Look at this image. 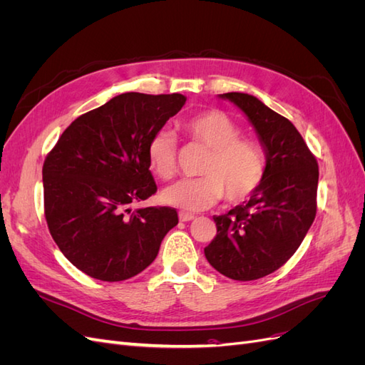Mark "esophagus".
I'll return each instance as SVG.
<instances>
[{"label":"esophagus","instance_id":"1","mask_svg":"<svg viewBox=\"0 0 365 365\" xmlns=\"http://www.w3.org/2000/svg\"><path fill=\"white\" fill-rule=\"evenodd\" d=\"M195 215L187 213V212H180V220L181 222H189V220H193Z\"/></svg>","mask_w":365,"mask_h":365}]
</instances>
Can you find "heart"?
Returning <instances> with one entry per match:
<instances>
[{
  "instance_id": "b5f03b06",
  "label": "heart",
  "mask_w": 365,
  "mask_h": 365,
  "mask_svg": "<svg viewBox=\"0 0 365 365\" xmlns=\"http://www.w3.org/2000/svg\"><path fill=\"white\" fill-rule=\"evenodd\" d=\"M182 130L192 143L208 150L200 178L181 180L163 192L172 207L201 212L227 197L230 202L245 201L262 185L268 160L264 146L256 138L242 137L244 129L219 109L185 120ZM152 172L170 180L178 169L176 140L169 130H158L148 145Z\"/></svg>"
}]
</instances>
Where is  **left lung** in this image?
<instances>
[{"label":"left lung","mask_w":365,"mask_h":365,"mask_svg":"<svg viewBox=\"0 0 365 365\" xmlns=\"http://www.w3.org/2000/svg\"><path fill=\"white\" fill-rule=\"evenodd\" d=\"M247 115L267 150L264 180L244 204L213 216L217 233L204 248L225 277L250 282L288 262L317 215L318 163L288 118L245 93L219 94Z\"/></svg>","instance_id":"left-lung-1"}]
</instances>
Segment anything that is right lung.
Segmentation results:
<instances>
[{"label": "right lung", "mask_w": 365, "mask_h": 365, "mask_svg": "<svg viewBox=\"0 0 365 365\" xmlns=\"http://www.w3.org/2000/svg\"><path fill=\"white\" fill-rule=\"evenodd\" d=\"M182 94L125 93L77 117L42 168L50 235L77 269L121 282L155 260L178 224L172 207L130 205L157 192L150 138L184 106Z\"/></svg>", "instance_id": "obj_1"}]
</instances>
